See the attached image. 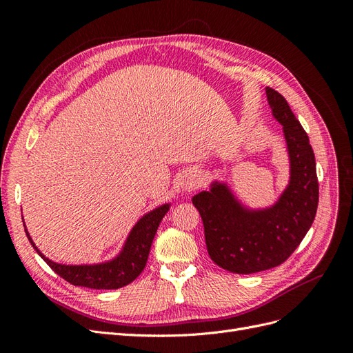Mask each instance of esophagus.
<instances>
[{"instance_id":"obj_1","label":"esophagus","mask_w":353,"mask_h":353,"mask_svg":"<svg viewBox=\"0 0 353 353\" xmlns=\"http://www.w3.org/2000/svg\"><path fill=\"white\" fill-rule=\"evenodd\" d=\"M196 185H197V181H191V183L188 184V187H187V188H188V191H190L191 188H194Z\"/></svg>"}]
</instances>
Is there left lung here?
Masks as SVG:
<instances>
[{
    "label": "left lung",
    "mask_w": 353,
    "mask_h": 353,
    "mask_svg": "<svg viewBox=\"0 0 353 353\" xmlns=\"http://www.w3.org/2000/svg\"><path fill=\"white\" fill-rule=\"evenodd\" d=\"M275 119L283 125L290 154V184L270 209L249 210L215 183L193 197L210 259L234 274H254L285 262L316 215L319 187L315 156L301 122L280 92L266 88Z\"/></svg>",
    "instance_id": "8db88e82"
}]
</instances>
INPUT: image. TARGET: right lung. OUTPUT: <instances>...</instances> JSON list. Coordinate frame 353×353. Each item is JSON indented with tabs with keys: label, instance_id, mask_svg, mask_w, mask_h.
<instances>
[{
	"label": "right lung",
	"instance_id": "obj_1",
	"mask_svg": "<svg viewBox=\"0 0 353 353\" xmlns=\"http://www.w3.org/2000/svg\"><path fill=\"white\" fill-rule=\"evenodd\" d=\"M168 210L169 205H163L144 215L132 228L121 254L110 262L99 265H61L52 262L38 250L28 231H25L38 254L63 280L73 285L95 288V290H114L132 283L143 272L159 223Z\"/></svg>",
	"mask_w": 353,
	"mask_h": 353
}]
</instances>
